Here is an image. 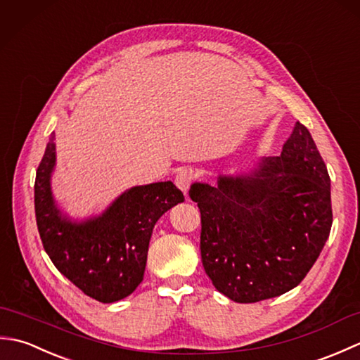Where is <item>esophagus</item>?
<instances>
[{
  "mask_svg": "<svg viewBox=\"0 0 360 360\" xmlns=\"http://www.w3.org/2000/svg\"><path fill=\"white\" fill-rule=\"evenodd\" d=\"M196 178V173L193 168H182V170L178 172V174H176V186H178L179 190H182L187 195L190 186H192V182L195 181Z\"/></svg>",
  "mask_w": 360,
  "mask_h": 360,
  "instance_id": "1",
  "label": "esophagus"
}]
</instances>
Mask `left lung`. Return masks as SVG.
<instances>
[{"mask_svg":"<svg viewBox=\"0 0 360 360\" xmlns=\"http://www.w3.org/2000/svg\"><path fill=\"white\" fill-rule=\"evenodd\" d=\"M201 212V259L221 294L255 303L307 277L330 236L331 181L308 128L297 122L281 155L248 174L195 182Z\"/></svg>","mask_w":360,"mask_h":360,"instance_id":"obj_1","label":"left lung"}]
</instances>
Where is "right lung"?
<instances>
[{
    "mask_svg": "<svg viewBox=\"0 0 360 360\" xmlns=\"http://www.w3.org/2000/svg\"><path fill=\"white\" fill-rule=\"evenodd\" d=\"M56 167L53 134L35 176L38 233L53 266L94 300L128 297L143 280L148 244L156 221L184 201L172 181L136 186L112 201L102 215L72 221L52 196Z\"/></svg>",
    "mask_w": 360,
    "mask_h": 360,
    "instance_id": "obj_1",
    "label": "right lung"
}]
</instances>
